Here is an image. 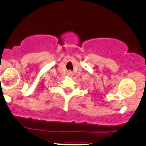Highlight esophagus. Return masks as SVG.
Returning a JSON list of instances; mask_svg holds the SVG:
<instances>
[{
  "instance_id": "esophagus-1",
  "label": "esophagus",
  "mask_w": 146,
  "mask_h": 146,
  "mask_svg": "<svg viewBox=\"0 0 146 146\" xmlns=\"http://www.w3.org/2000/svg\"><path fill=\"white\" fill-rule=\"evenodd\" d=\"M68 75L69 76H72V73L70 71H69L68 73Z\"/></svg>"
}]
</instances>
